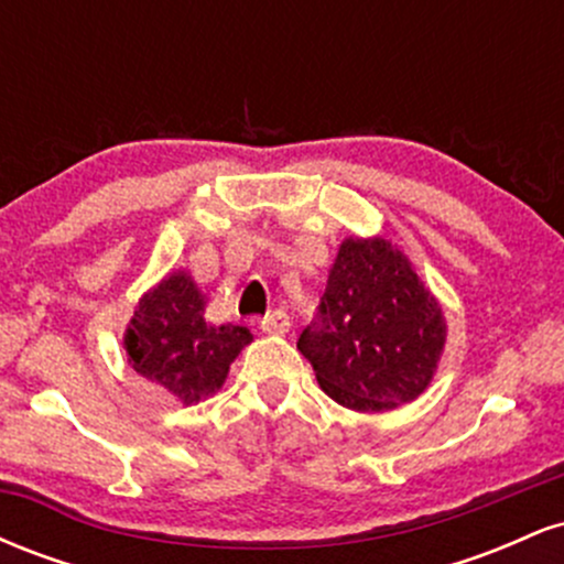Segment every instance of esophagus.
Listing matches in <instances>:
<instances>
[{"label":"esophagus","mask_w":564,"mask_h":564,"mask_svg":"<svg viewBox=\"0 0 564 564\" xmlns=\"http://www.w3.org/2000/svg\"><path fill=\"white\" fill-rule=\"evenodd\" d=\"M289 326H291V321L283 310H273V313L264 315V318L260 321V328L264 334H286Z\"/></svg>","instance_id":"1"}]
</instances>
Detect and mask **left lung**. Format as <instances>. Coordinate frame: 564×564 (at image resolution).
<instances>
[{
    "label": "left lung",
    "mask_w": 564,
    "mask_h": 564,
    "mask_svg": "<svg viewBox=\"0 0 564 564\" xmlns=\"http://www.w3.org/2000/svg\"><path fill=\"white\" fill-rule=\"evenodd\" d=\"M445 339L443 307L398 243L349 236L328 270L321 318L296 349L328 398L349 411L384 413L424 394Z\"/></svg>",
    "instance_id": "8db88e82"
}]
</instances>
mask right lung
<instances>
[{"instance_id":"right-lung-1","label":"right lung","mask_w":564,"mask_h":564,"mask_svg":"<svg viewBox=\"0 0 564 564\" xmlns=\"http://www.w3.org/2000/svg\"><path fill=\"white\" fill-rule=\"evenodd\" d=\"M204 313L198 283L187 270H172L140 296L124 334L127 364L183 405L212 398L232 360L254 341L246 326L209 323Z\"/></svg>"}]
</instances>
